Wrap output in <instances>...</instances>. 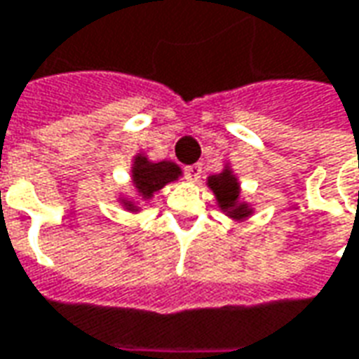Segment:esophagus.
<instances>
[{"label":"esophagus","instance_id":"esophagus-1","mask_svg":"<svg viewBox=\"0 0 359 359\" xmlns=\"http://www.w3.org/2000/svg\"><path fill=\"white\" fill-rule=\"evenodd\" d=\"M184 172H187V177L190 180H198L200 179V175H202V167L200 165H188L187 169H184Z\"/></svg>","mask_w":359,"mask_h":359}]
</instances>
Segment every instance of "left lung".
<instances>
[{
  "mask_svg": "<svg viewBox=\"0 0 359 359\" xmlns=\"http://www.w3.org/2000/svg\"><path fill=\"white\" fill-rule=\"evenodd\" d=\"M210 188L215 192V196L219 200V204H222L223 210H227V208H231L235 204V200L239 196V184L235 182V179L231 177V172H222V175H215V177H210ZM233 215H245L247 214V210H245V205H241V208H235L231 212Z\"/></svg>",
  "mask_w": 359,
  "mask_h": 359,
  "instance_id": "obj_1",
  "label": "left lung"
}]
</instances>
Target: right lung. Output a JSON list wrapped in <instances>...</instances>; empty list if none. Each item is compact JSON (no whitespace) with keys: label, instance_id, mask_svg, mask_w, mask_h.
Returning a JSON list of instances; mask_svg holds the SVG:
<instances>
[{"label":"right lung","instance_id":"right-lung-1","mask_svg":"<svg viewBox=\"0 0 359 359\" xmlns=\"http://www.w3.org/2000/svg\"><path fill=\"white\" fill-rule=\"evenodd\" d=\"M179 167L175 163L161 161L149 163L144 157H137L134 167V180L144 196H149L151 192L163 188L167 182H171L179 177Z\"/></svg>","mask_w":359,"mask_h":359}]
</instances>
